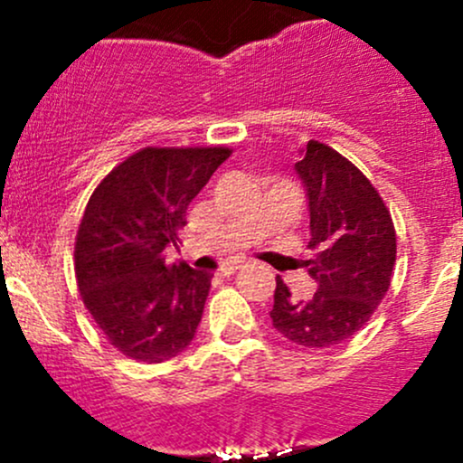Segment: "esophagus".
<instances>
[{
  "mask_svg": "<svg viewBox=\"0 0 463 463\" xmlns=\"http://www.w3.org/2000/svg\"><path fill=\"white\" fill-rule=\"evenodd\" d=\"M240 261H226V264H222V269H219V273L222 275H232L237 269H240Z\"/></svg>",
  "mask_w": 463,
  "mask_h": 463,
  "instance_id": "34e87169",
  "label": "esophagus"
}]
</instances>
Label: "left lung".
Instances as JSON below:
<instances>
[{
    "mask_svg": "<svg viewBox=\"0 0 463 463\" xmlns=\"http://www.w3.org/2000/svg\"><path fill=\"white\" fill-rule=\"evenodd\" d=\"M296 170L309 197V260L302 266L318 291L296 300L278 275L270 318L291 343L331 347L358 334L385 298L396 231L372 181L334 147L311 138Z\"/></svg>",
    "mask_w": 463,
    "mask_h": 463,
    "instance_id": "1",
    "label": "left lung"
}]
</instances>
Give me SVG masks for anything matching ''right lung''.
Wrapping results in <instances>:
<instances>
[{
    "label": "right lung",
    "instance_id": "right-lung-1",
    "mask_svg": "<svg viewBox=\"0 0 463 463\" xmlns=\"http://www.w3.org/2000/svg\"><path fill=\"white\" fill-rule=\"evenodd\" d=\"M231 147H143L89 197L73 250L82 302L123 356L163 363L184 352L202 320L213 275L165 264L185 210Z\"/></svg>",
    "mask_w": 463,
    "mask_h": 463
}]
</instances>
